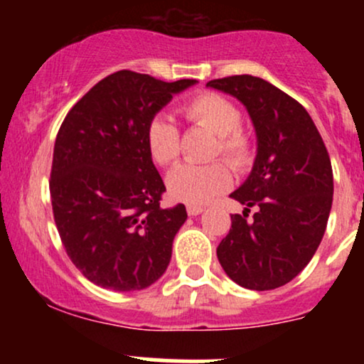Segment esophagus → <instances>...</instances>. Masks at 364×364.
I'll use <instances>...</instances> for the list:
<instances>
[{
    "label": "esophagus",
    "mask_w": 364,
    "mask_h": 364,
    "mask_svg": "<svg viewBox=\"0 0 364 364\" xmlns=\"http://www.w3.org/2000/svg\"><path fill=\"white\" fill-rule=\"evenodd\" d=\"M186 212H188V215H198V214H202V212H203V207H200V205H188L186 207Z\"/></svg>",
    "instance_id": "1"
}]
</instances>
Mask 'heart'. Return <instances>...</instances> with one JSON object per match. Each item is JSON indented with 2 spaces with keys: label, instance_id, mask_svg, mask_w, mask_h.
<instances>
[{
  "label": "heart",
  "instance_id": "obj_1",
  "mask_svg": "<svg viewBox=\"0 0 364 364\" xmlns=\"http://www.w3.org/2000/svg\"><path fill=\"white\" fill-rule=\"evenodd\" d=\"M179 114L190 124L205 128L215 135L210 157H223L232 169L243 173L255 161V139L241 127V111L232 101L217 92H200L179 106ZM145 140L150 157L159 166L178 161L179 129L168 116L157 114L149 121ZM231 171L223 161L210 164H181L168 174L166 185L171 198L188 205L207 203L231 186Z\"/></svg>",
  "mask_w": 364,
  "mask_h": 364
}]
</instances>
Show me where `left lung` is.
Returning a JSON list of instances; mask_svg holds the SVG:
<instances>
[{"label": "left lung", "mask_w": 364, "mask_h": 364, "mask_svg": "<svg viewBox=\"0 0 364 364\" xmlns=\"http://www.w3.org/2000/svg\"><path fill=\"white\" fill-rule=\"evenodd\" d=\"M207 85L245 104L258 141L252 174L231 193L246 208L231 215L217 258L246 289H275L301 272L323 237L333 195L327 147L301 104L263 78L232 75ZM250 206L257 207L252 221Z\"/></svg>", "instance_id": "8db88e82"}]
</instances>
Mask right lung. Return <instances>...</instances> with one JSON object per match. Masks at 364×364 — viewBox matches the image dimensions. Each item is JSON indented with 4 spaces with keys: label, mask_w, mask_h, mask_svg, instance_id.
<instances>
[{
    "label": "right lung",
    "mask_w": 364,
    "mask_h": 364,
    "mask_svg": "<svg viewBox=\"0 0 364 364\" xmlns=\"http://www.w3.org/2000/svg\"><path fill=\"white\" fill-rule=\"evenodd\" d=\"M195 82L119 70L61 123L49 179L54 223L70 260L95 286L140 291L168 269L188 215L183 203L161 207L166 186L145 129L173 94Z\"/></svg>",
    "instance_id": "obj_1"
}]
</instances>
